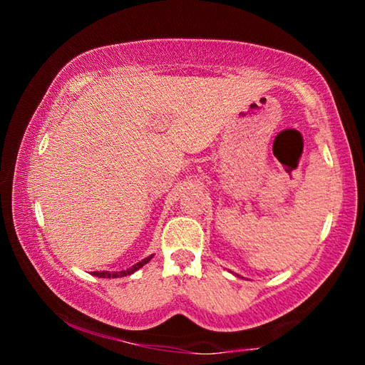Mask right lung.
Instances as JSON below:
<instances>
[{"label": "right lung", "instance_id": "add662e5", "mask_svg": "<svg viewBox=\"0 0 365 365\" xmlns=\"http://www.w3.org/2000/svg\"><path fill=\"white\" fill-rule=\"evenodd\" d=\"M151 257L153 256H148L146 259H143V261L137 262V264L132 265V267L127 269V270H120V272H106V270H103V272H93V275L100 277V279H119V277H127V275H130V274H133V272H137L138 269L143 267L145 264L150 262Z\"/></svg>", "mask_w": 365, "mask_h": 365}]
</instances>
